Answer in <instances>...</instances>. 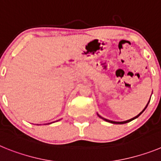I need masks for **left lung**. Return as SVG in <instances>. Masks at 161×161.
Returning a JSON list of instances; mask_svg holds the SVG:
<instances>
[{"instance_id": "1", "label": "left lung", "mask_w": 161, "mask_h": 161, "mask_svg": "<svg viewBox=\"0 0 161 161\" xmlns=\"http://www.w3.org/2000/svg\"><path fill=\"white\" fill-rule=\"evenodd\" d=\"M150 99H151V97H150ZM149 102H150V100L148 101V102H147V105H146V106H145L144 107V109H143V110H142L141 112H140V113L138 115H136V117H134V118H132V119H129V120H126V121H123V122H115V121H111V120H109V119H105V118H103V117H102V116H101V115H99L97 114V116L99 118H100V119H103L104 121H106V122H108V123H114V124H124V123H129V122H130V121H132V120H134V119H137L138 117H139V115L141 114L142 113H143V111H144L145 109H146V108L147 107V106H148V103Z\"/></svg>"}]
</instances>
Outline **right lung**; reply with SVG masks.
<instances>
[{
  "label": "right lung",
  "mask_w": 161,
  "mask_h": 161,
  "mask_svg": "<svg viewBox=\"0 0 161 161\" xmlns=\"http://www.w3.org/2000/svg\"><path fill=\"white\" fill-rule=\"evenodd\" d=\"M59 120H60V119H59ZM59 120H57V121H59ZM54 123H55V122H54ZM51 123H48V124H51Z\"/></svg>",
  "instance_id": "right-lung-1"
}]
</instances>
